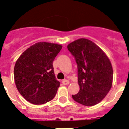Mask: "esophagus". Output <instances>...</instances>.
Listing matches in <instances>:
<instances>
[{
    "mask_svg": "<svg viewBox=\"0 0 129 129\" xmlns=\"http://www.w3.org/2000/svg\"><path fill=\"white\" fill-rule=\"evenodd\" d=\"M62 83L63 85H68L69 83V81L67 80H62Z\"/></svg>",
    "mask_w": 129,
    "mask_h": 129,
    "instance_id": "1",
    "label": "esophagus"
}]
</instances>
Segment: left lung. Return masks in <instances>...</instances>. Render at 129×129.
Returning <instances> with one entry per match:
<instances>
[{"mask_svg":"<svg viewBox=\"0 0 129 129\" xmlns=\"http://www.w3.org/2000/svg\"><path fill=\"white\" fill-rule=\"evenodd\" d=\"M78 67L80 90L73 100L85 106H93L105 98L112 87L113 71L109 58L93 42L80 39L67 46Z\"/></svg>","mask_w":129,"mask_h":129,"instance_id":"left-lung-1","label":"left lung"}]
</instances>
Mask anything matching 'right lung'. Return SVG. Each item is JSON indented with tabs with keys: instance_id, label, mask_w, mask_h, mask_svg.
Masks as SVG:
<instances>
[{
	"instance_id": "right-lung-1",
	"label": "right lung",
	"mask_w": 129,
	"mask_h": 129,
	"mask_svg": "<svg viewBox=\"0 0 129 129\" xmlns=\"http://www.w3.org/2000/svg\"><path fill=\"white\" fill-rule=\"evenodd\" d=\"M62 46L40 42L27 48L14 67V78L20 94L35 105L46 104L54 98L60 87L53 62Z\"/></svg>"
}]
</instances>
